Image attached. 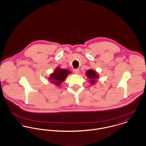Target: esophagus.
I'll return each instance as SVG.
<instances>
[{"mask_svg":"<svg viewBox=\"0 0 146 146\" xmlns=\"http://www.w3.org/2000/svg\"><path fill=\"white\" fill-rule=\"evenodd\" d=\"M74 72H75V74H78L80 72V70H79V68L74 69Z\"/></svg>","mask_w":146,"mask_h":146,"instance_id":"esophagus-1","label":"esophagus"}]
</instances>
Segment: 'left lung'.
I'll return each instance as SVG.
<instances>
[{
  "mask_svg": "<svg viewBox=\"0 0 146 146\" xmlns=\"http://www.w3.org/2000/svg\"><path fill=\"white\" fill-rule=\"evenodd\" d=\"M86 75L88 76V78L89 79V81L90 80V84L93 85L96 83V79L99 78V76L97 72L95 70H88L86 72Z\"/></svg>",
  "mask_w": 146,
  "mask_h": 146,
  "instance_id": "obj_1",
  "label": "left lung"
}]
</instances>
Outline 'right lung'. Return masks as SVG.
Instances as JSON below:
<instances>
[{
  "mask_svg": "<svg viewBox=\"0 0 146 146\" xmlns=\"http://www.w3.org/2000/svg\"><path fill=\"white\" fill-rule=\"evenodd\" d=\"M70 74H71L70 70L67 69H61L60 67H58L54 72L50 74L48 79L52 81L51 83L54 84V85L60 86Z\"/></svg>",
  "mask_w": 146,
  "mask_h": 146,
  "instance_id": "add662e5",
  "label": "right lung"
}]
</instances>
